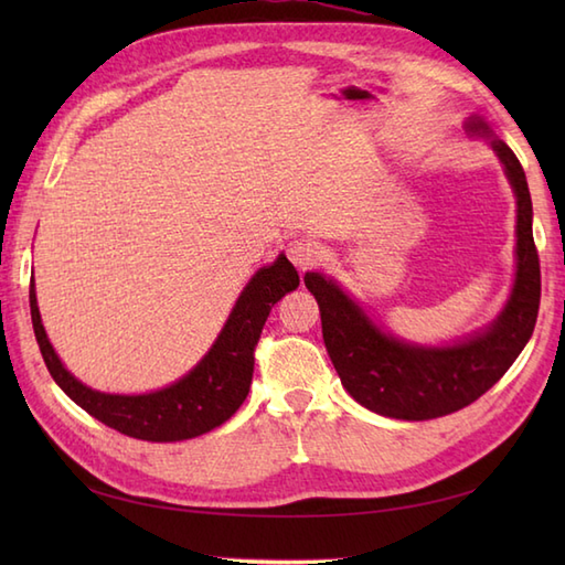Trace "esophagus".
<instances>
[{"instance_id":"esophagus-1","label":"esophagus","mask_w":565,"mask_h":565,"mask_svg":"<svg viewBox=\"0 0 565 565\" xmlns=\"http://www.w3.org/2000/svg\"><path fill=\"white\" fill-rule=\"evenodd\" d=\"M286 255H289V259L296 264L298 269L306 271L320 259V245L308 237H296V239H291L289 247H286Z\"/></svg>"}]
</instances>
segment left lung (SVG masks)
Returning a JSON list of instances; mask_svg holds the SVG:
<instances>
[{
    "mask_svg": "<svg viewBox=\"0 0 565 565\" xmlns=\"http://www.w3.org/2000/svg\"><path fill=\"white\" fill-rule=\"evenodd\" d=\"M466 130L490 140L518 196V271L508 303L493 326L447 347L407 344L376 328L332 279L318 271L303 276L308 291L320 306L322 340L342 386L359 405L379 415L431 419L471 405L502 379L536 326L542 271L524 170L514 152L481 118H468Z\"/></svg>",
    "mask_w": 565,
    "mask_h": 565,
    "instance_id": "left-lung-1",
    "label": "left lung"
}]
</instances>
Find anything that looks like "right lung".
<instances>
[{"instance_id":"1","label":"right lung","mask_w":565,"mask_h":565,"mask_svg":"<svg viewBox=\"0 0 565 565\" xmlns=\"http://www.w3.org/2000/svg\"><path fill=\"white\" fill-rule=\"evenodd\" d=\"M298 271L284 255L262 267L239 294L209 354L172 386L142 395H114L84 386L60 362L41 322L31 284V320L43 362L55 383L82 411L121 435L146 441H182L206 435L231 419L249 393L255 347L269 310L298 286Z\"/></svg>"}]
</instances>
